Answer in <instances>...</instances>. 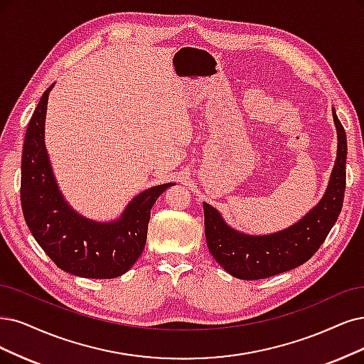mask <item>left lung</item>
Segmentation results:
<instances>
[{"mask_svg": "<svg viewBox=\"0 0 364 364\" xmlns=\"http://www.w3.org/2000/svg\"><path fill=\"white\" fill-rule=\"evenodd\" d=\"M333 118L339 142L328 189L299 223L272 235H243L231 230L219 211L204 203L207 246L214 259L234 277L257 280L292 270L311 259L326 241L341 214L346 186V133L334 111Z\"/></svg>", "mask_w": 364, "mask_h": 364, "instance_id": "obj_1", "label": "left lung"}]
</instances>
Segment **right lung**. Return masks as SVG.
Returning a JSON list of instances; mask_svg holds the SVG:
<instances>
[{"instance_id": "right-lung-1", "label": "right lung", "mask_w": 364, "mask_h": 364, "mask_svg": "<svg viewBox=\"0 0 364 364\" xmlns=\"http://www.w3.org/2000/svg\"><path fill=\"white\" fill-rule=\"evenodd\" d=\"M50 88L43 92L25 133L21 166L25 222L61 270L91 279L118 277L141 257L151 207L172 184L156 186L138 195L114 223L91 222L70 210L52 175L43 141Z\"/></svg>"}]
</instances>
